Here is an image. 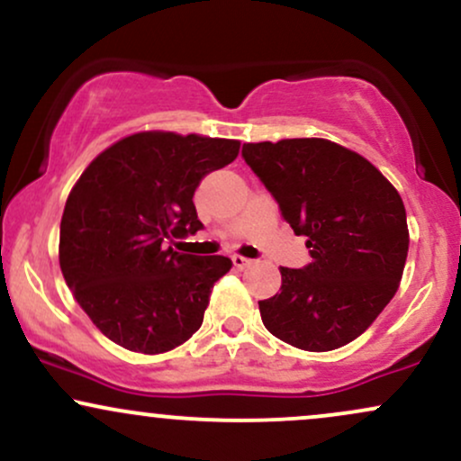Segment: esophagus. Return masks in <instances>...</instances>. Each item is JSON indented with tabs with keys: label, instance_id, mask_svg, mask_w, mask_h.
<instances>
[{
	"label": "esophagus",
	"instance_id": "34e87169",
	"mask_svg": "<svg viewBox=\"0 0 461 461\" xmlns=\"http://www.w3.org/2000/svg\"><path fill=\"white\" fill-rule=\"evenodd\" d=\"M231 262H234L236 268H247L253 264V260H249V258H245V256H234L231 258Z\"/></svg>",
	"mask_w": 461,
	"mask_h": 461
}]
</instances>
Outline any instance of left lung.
Returning <instances> with one entry per match:
<instances>
[{"label": "left lung", "mask_w": 461, "mask_h": 461, "mask_svg": "<svg viewBox=\"0 0 461 461\" xmlns=\"http://www.w3.org/2000/svg\"><path fill=\"white\" fill-rule=\"evenodd\" d=\"M242 158L312 258L279 268V293L258 301L264 327L303 351L345 347L399 288L410 247L403 199L366 158L325 139L247 142Z\"/></svg>", "instance_id": "obj_1"}]
</instances>
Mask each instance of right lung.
<instances>
[{"mask_svg":"<svg viewBox=\"0 0 461 461\" xmlns=\"http://www.w3.org/2000/svg\"><path fill=\"white\" fill-rule=\"evenodd\" d=\"M238 149V140L140 131L99 153L73 186L60 221V268L79 308L116 345L156 356L201 327L231 260L171 245L203 227L194 190Z\"/></svg>","mask_w":461,"mask_h":461,"instance_id":"1","label":"right lung"}]
</instances>
